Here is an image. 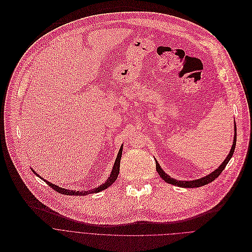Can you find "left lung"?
Listing matches in <instances>:
<instances>
[{
	"label": "left lung",
	"instance_id": "8db88e82",
	"mask_svg": "<svg viewBox=\"0 0 252 252\" xmlns=\"http://www.w3.org/2000/svg\"><path fill=\"white\" fill-rule=\"evenodd\" d=\"M235 144H236V127L234 126L233 144H232V147H231V149H230L229 154L227 155L226 159L221 163V165H220L216 171H214L213 173H211L210 175H208V176H206V177H204V178H200V179L193 180V181H178V180H175V179L171 178L169 175H167V174L162 170V168L160 167V165L158 164L157 161H156V170H157L158 174L160 175V177H161L165 182H167L168 184H172V185H175V186H178V187H182V188H198V187H202V186L208 185V184H210L211 182L215 181V180L221 174V172L224 170L225 166L227 165V163L229 162V160L231 159V157H232V155H233L234 149H235Z\"/></svg>",
	"mask_w": 252,
	"mask_h": 252
}]
</instances>
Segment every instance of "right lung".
<instances>
[{
	"label": "right lung",
	"instance_id": "right-lung-1",
	"mask_svg": "<svg viewBox=\"0 0 252 252\" xmlns=\"http://www.w3.org/2000/svg\"><path fill=\"white\" fill-rule=\"evenodd\" d=\"M122 150H123V147L121 146V148H120V150H119V152H118V155H117V158H116V160H115V163H114L112 172H111V174H110V177H108L107 181H106L104 184L98 186L97 188H95V189H91V190L79 191V190H70V189H66L61 188V187H59V186H57V185H54V184H52V183H49V182L43 180L42 177L38 176L37 173H35L32 169V171L38 178H40V179H42L44 182H46L47 185H48L50 188H53L56 191H59L60 193H63V194H68V195H86V194H89V193L99 192V191H101V190L107 189L108 187H110V186L117 180V177H118V174H119V171H120V161H121V156H122Z\"/></svg>",
	"mask_w": 252,
	"mask_h": 252
}]
</instances>
